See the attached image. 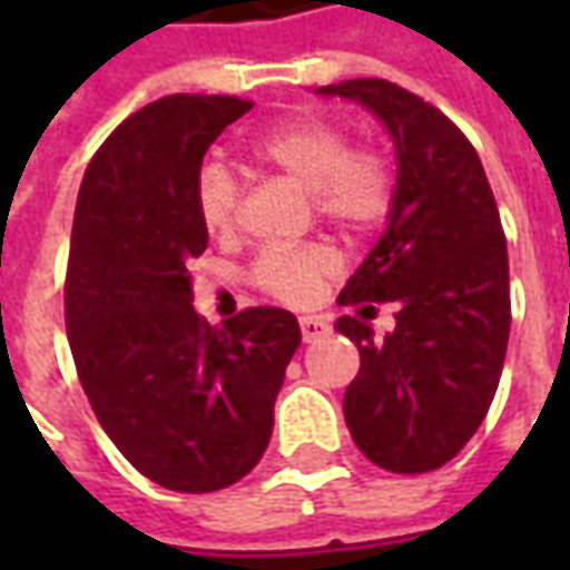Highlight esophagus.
<instances>
[{
  "mask_svg": "<svg viewBox=\"0 0 570 570\" xmlns=\"http://www.w3.org/2000/svg\"><path fill=\"white\" fill-rule=\"evenodd\" d=\"M298 326H302V338H305V342H317V338H323V335L330 333V321H326V317H317V314L298 317Z\"/></svg>",
  "mask_w": 570,
  "mask_h": 570,
  "instance_id": "esophagus-1",
  "label": "esophagus"
}]
</instances>
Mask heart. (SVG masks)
I'll list each match as a JSON object with an SVG mask.
<instances>
[{
	"label": "heart",
	"instance_id": "obj_1",
	"mask_svg": "<svg viewBox=\"0 0 570 570\" xmlns=\"http://www.w3.org/2000/svg\"><path fill=\"white\" fill-rule=\"evenodd\" d=\"M247 151L265 167L289 176L311 191V204L323 219L347 235H363L382 223L394 204V164L379 146H351L342 125L330 118H293L256 134ZM240 186L225 164H204L195 179V210L210 237H232L237 228ZM338 259L323 244L274 247L256 256L249 277L262 293L286 305L317 298Z\"/></svg>",
	"mask_w": 570,
	"mask_h": 570
}]
</instances>
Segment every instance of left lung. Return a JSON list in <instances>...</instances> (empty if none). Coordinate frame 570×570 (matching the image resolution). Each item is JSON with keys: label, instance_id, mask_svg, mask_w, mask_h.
Returning a JSON list of instances; mask_svg holds the SVG:
<instances>
[{"label": "left lung", "instance_id": "left-lung-1", "mask_svg": "<svg viewBox=\"0 0 570 570\" xmlns=\"http://www.w3.org/2000/svg\"><path fill=\"white\" fill-rule=\"evenodd\" d=\"M321 94L357 100L396 146L391 223L338 305L396 308V330L342 314L360 351L345 391L357 449L391 473L449 464L489 415L510 338V262L498 204L473 142L452 118L387 79H351Z\"/></svg>", "mask_w": 570, "mask_h": 570}]
</instances>
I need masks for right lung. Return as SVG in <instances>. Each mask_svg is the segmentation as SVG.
<instances>
[{
  "label": "right lung",
  "instance_id": "1",
  "mask_svg": "<svg viewBox=\"0 0 570 570\" xmlns=\"http://www.w3.org/2000/svg\"><path fill=\"white\" fill-rule=\"evenodd\" d=\"M253 109L174 94L118 125L85 170L69 240L67 335L100 428L142 476L207 494L259 464L302 333L284 308L210 326L188 262L207 249L195 210L204 151Z\"/></svg>",
  "mask_w": 570,
  "mask_h": 570
}]
</instances>
